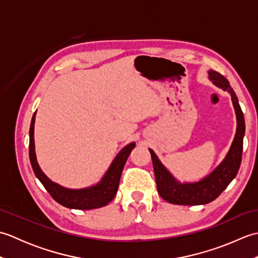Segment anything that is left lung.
<instances>
[{
  "label": "left lung",
  "mask_w": 258,
  "mask_h": 258,
  "mask_svg": "<svg viewBox=\"0 0 258 258\" xmlns=\"http://www.w3.org/2000/svg\"><path fill=\"white\" fill-rule=\"evenodd\" d=\"M208 79L214 85L227 91L232 97L236 114V133L226 156L213 171L199 182H179L158 160L154 151L150 150L158 194L163 200L176 205H204L213 202L236 176L242 162L243 139L245 135V120L237 96L229 82L216 71H208Z\"/></svg>",
  "instance_id": "left-lung-1"
}]
</instances>
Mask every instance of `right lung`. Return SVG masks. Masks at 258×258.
<instances>
[{"label":"right lung","mask_w":258,"mask_h":258,"mask_svg":"<svg viewBox=\"0 0 258 258\" xmlns=\"http://www.w3.org/2000/svg\"><path fill=\"white\" fill-rule=\"evenodd\" d=\"M36 112L33 114L30 126V162L35 176L44 186L45 189L58 204L73 210H94V208L106 206L117 193L118 184L124 165L131 152L135 147V143L127 144L118 152L111 165L98 183L84 188H68L53 182L43 173L38 165L35 154L34 144V124Z\"/></svg>","instance_id":"right-lung-1"}]
</instances>
